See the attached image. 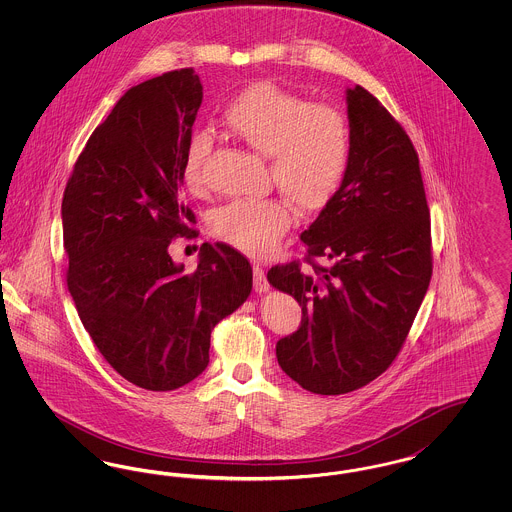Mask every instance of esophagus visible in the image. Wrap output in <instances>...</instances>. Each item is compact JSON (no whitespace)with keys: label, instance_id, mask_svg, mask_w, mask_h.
Instances as JSON below:
<instances>
[{"label":"esophagus","instance_id":"obj_1","mask_svg":"<svg viewBox=\"0 0 512 512\" xmlns=\"http://www.w3.org/2000/svg\"><path fill=\"white\" fill-rule=\"evenodd\" d=\"M253 286H255V292L265 293L268 292L267 276H265V270L259 265H253Z\"/></svg>","mask_w":512,"mask_h":512}]
</instances>
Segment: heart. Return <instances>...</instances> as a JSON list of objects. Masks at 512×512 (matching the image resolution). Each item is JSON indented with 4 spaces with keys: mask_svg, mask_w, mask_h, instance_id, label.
<instances>
[{
    "mask_svg": "<svg viewBox=\"0 0 512 512\" xmlns=\"http://www.w3.org/2000/svg\"><path fill=\"white\" fill-rule=\"evenodd\" d=\"M220 121L232 136L270 157L276 186L299 211L317 213L340 188L351 157V130L334 107L311 105L274 82H255L224 105ZM209 151V134L195 132L182 163V182L192 192L203 190ZM290 226V209L278 199H236L209 219L220 242L249 257H267Z\"/></svg>",
    "mask_w": 512,
    "mask_h": 512,
    "instance_id": "heart-1",
    "label": "heart"
}]
</instances>
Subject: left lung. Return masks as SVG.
I'll list each match as a JSON object with an SVG mask.
<instances>
[{"instance_id": "obj_1", "label": "left lung", "mask_w": 512, "mask_h": 512, "mask_svg": "<svg viewBox=\"0 0 512 512\" xmlns=\"http://www.w3.org/2000/svg\"><path fill=\"white\" fill-rule=\"evenodd\" d=\"M351 157L338 192L301 234L297 261L268 270L301 305V326L276 343L303 390H359L393 363L432 278L430 211L411 138L363 86L347 88ZM324 256L330 268L312 263Z\"/></svg>"}]
</instances>
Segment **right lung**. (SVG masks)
Wrapping results in <instances>:
<instances>
[{"instance_id": "1", "label": "right lung", "mask_w": 512, "mask_h": 512, "mask_svg": "<svg viewBox=\"0 0 512 512\" xmlns=\"http://www.w3.org/2000/svg\"><path fill=\"white\" fill-rule=\"evenodd\" d=\"M201 99L194 69L130 88L92 132L63 194L78 317L103 359L144 390L197 378L209 365L213 328L253 286L249 261L230 245H201L192 272L169 253L195 222L180 190Z\"/></svg>"}]
</instances>
